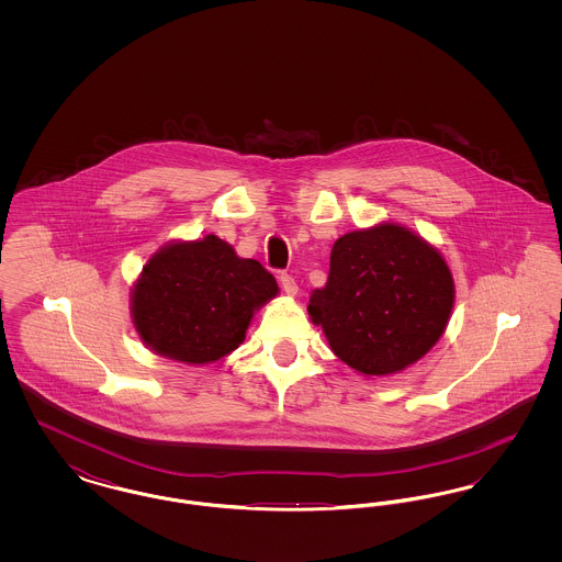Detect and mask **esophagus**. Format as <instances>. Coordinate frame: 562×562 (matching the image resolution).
I'll return each mask as SVG.
<instances>
[{"label":"esophagus","instance_id":"34e87169","mask_svg":"<svg viewBox=\"0 0 562 562\" xmlns=\"http://www.w3.org/2000/svg\"><path fill=\"white\" fill-rule=\"evenodd\" d=\"M280 286H282L284 293L291 294V296H294L296 291H299V286H296V282H294V278L291 273H282V276H280Z\"/></svg>","mask_w":562,"mask_h":562}]
</instances>
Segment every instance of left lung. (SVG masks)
<instances>
[{
  "label": "left lung",
  "mask_w": 562,
  "mask_h": 562,
  "mask_svg": "<svg viewBox=\"0 0 562 562\" xmlns=\"http://www.w3.org/2000/svg\"><path fill=\"white\" fill-rule=\"evenodd\" d=\"M454 303L445 257L398 223H379L335 241L324 289L307 314L353 371H404L442 337Z\"/></svg>",
  "instance_id": "left-lung-1"
}]
</instances>
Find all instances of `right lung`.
<instances>
[{"mask_svg": "<svg viewBox=\"0 0 562 562\" xmlns=\"http://www.w3.org/2000/svg\"><path fill=\"white\" fill-rule=\"evenodd\" d=\"M276 294L268 269L211 234L161 246L134 282L131 314L151 351L209 364L240 346L255 312Z\"/></svg>", "mask_w": 562, "mask_h": 562, "instance_id": "right-lung-1", "label": "right lung"}]
</instances>
